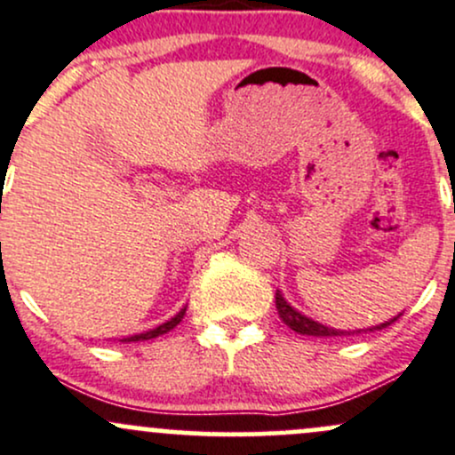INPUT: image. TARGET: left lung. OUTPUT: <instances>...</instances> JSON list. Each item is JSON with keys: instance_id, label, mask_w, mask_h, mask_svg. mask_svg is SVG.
Segmentation results:
<instances>
[{"instance_id": "obj_1", "label": "left lung", "mask_w": 455, "mask_h": 455, "mask_svg": "<svg viewBox=\"0 0 455 455\" xmlns=\"http://www.w3.org/2000/svg\"><path fill=\"white\" fill-rule=\"evenodd\" d=\"M275 303H276V312H279L281 320L291 329V331L300 333V336H314V338H336V336H353V333H366V331H379V329H386L388 324L395 323L401 314H396L395 318L386 320V323L377 324V327L371 329H357V331H342V329H333L327 327V324L318 323V320H312L309 315L300 314L299 309H294L288 300L283 299L281 290H276L275 294Z\"/></svg>"}]
</instances>
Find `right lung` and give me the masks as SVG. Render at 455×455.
<instances>
[{
	"mask_svg": "<svg viewBox=\"0 0 455 455\" xmlns=\"http://www.w3.org/2000/svg\"><path fill=\"white\" fill-rule=\"evenodd\" d=\"M185 312H188V307H183L180 309L179 314L174 315V318H170V320H165L164 324H159V327H155V329H150V331H143V333H137V336H128V338H124V340H119V342H143V340H152V338H156V336H164V333H167V331H172V329L176 327V324L180 323V320H183V315H185Z\"/></svg>",
	"mask_w": 455,
	"mask_h": 455,
	"instance_id": "right-lung-1",
	"label": "right lung"
}]
</instances>
